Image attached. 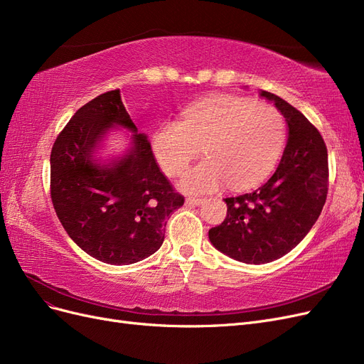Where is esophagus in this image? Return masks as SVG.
<instances>
[{
	"label": "esophagus",
	"mask_w": 364,
	"mask_h": 364,
	"mask_svg": "<svg viewBox=\"0 0 364 364\" xmlns=\"http://www.w3.org/2000/svg\"><path fill=\"white\" fill-rule=\"evenodd\" d=\"M186 203L199 206V205H202V203H203V199H200V197H186Z\"/></svg>",
	"instance_id": "obj_1"
}]
</instances>
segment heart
I'll return each instance as SVG.
<instances>
[{"label": "heart", "instance_id": "heart-1", "mask_svg": "<svg viewBox=\"0 0 364 364\" xmlns=\"http://www.w3.org/2000/svg\"><path fill=\"white\" fill-rule=\"evenodd\" d=\"M287 126L274 106L238 95H213L186 109L182 121H167L151 138L155 158L168 176L181 174L199 155L206 159L186 171L181 188L211 193L225 181L241 190L266 179L278 164Z\"/></svg>", "mask_w": 364, "mask_h": 364}]
</instances>
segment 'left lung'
<instances>
[{"label": "left lung", "instance_id": "left-lung-1", "mask_svg": "<svg viewBox=\"0 0 364 364\" xmlns=\"http://www.w3.org/2000/svg\"><path fill=\"white\" fill-rule=\"evenodd\" d=\"M289 126V139L272 178L252 193L226 197L222 225L209 241L225 255L246 264L278 259L310 232L328 194V151L318 130L281 97L261 91Z\"/></svg>", "mask_w": 364, "mask_h": 364}]
</instances>
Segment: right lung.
Returning <instances> with one entry per match:
<instances>
[{"instance_id":"add662e5","label":"right lung","mask_w":364,"mask_h":364,"mask_svg":"<svg viewBox=\"0 0 364 364\" xmlns=\"http://www.w3.org/2000/svg\"><path fill=\"white\" fill-rule=\"evenodd\" d=\"M134 132L123 157L100 163L93 155L107 132ZM51 200L74 243L106 264H134L164 243L167 218L183 205L153 156L147 135L121 102L119 90L82 106L54 141Z\"/></svg>"}]
</instances>
